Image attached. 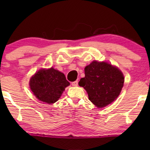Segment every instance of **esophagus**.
Wrapping results in <instances>:
<instances>
[{
  "mask_svg": "<svg viewBox=\"0 0 150 150\" xmlns=\"http://www.w3.org/2000/svg\"><path fill=\"white\" fill-rule=\"evenodd\" d=\"M78 84H79L78 81H76L72 82V83H71V85L74 86V87H76V86H78Z\"/></svg>",
  "mask_w": 150,
  "mask_h": 150,
  "instance_id": "obj_1",
  "label": "esophagus"
}]
</instances>
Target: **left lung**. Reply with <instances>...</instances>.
Wrapping results in <instances>:
<instances>
[{"label":"left lung","instance_id":"left-lung-1","mask_svg":"<svg viewBox=\"0 0 150 150\" xmlns=\"http://www.w3.org/2000/svg\"><path fill=\"white\" fill-rule=\"evenodd\" d=\"M85 76L79 85L87 92L89 100L98 108H103L118 97L124 86V77L115 66L93 61L85 68Z\"/></svg>","mask_w":150,"mask_h":150}]
</instances>
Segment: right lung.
I'll use <instances>...</instances> for the list:
<instances>
[{"instance_id": "right-lung-1", "label": "right lung", "mask_w": 150, "mask_h": 150, "mask_svg": "<svg viewBox=\"0 0 150 150\" xmlns=\"http://www.w3.org/2000/svg\"><path fill=\"white\" fill-rule=\"evenodd\" d=\"M30 89L40 101L48 104L56 102L65 87L69 85L64 74L50 67L41 69L30 78Z\"/></svg>"}]
</instances>
